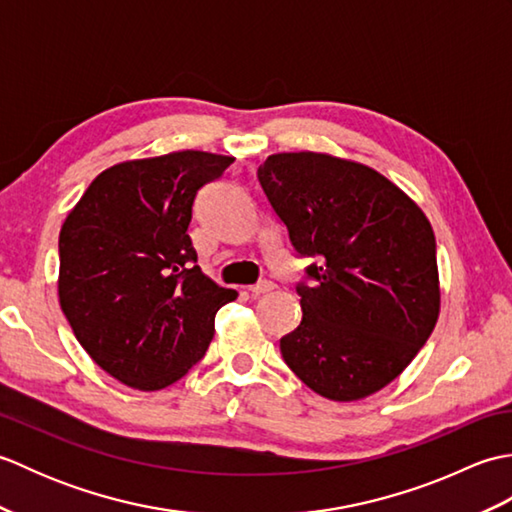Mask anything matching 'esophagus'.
Instances as JSON below:
<instances>
[{
	"mask_svg": "<svg viewBox=\"0 0 512 512\" xmlns=\"http://www.w3.org/2000/svg\"><path fill=\"white\" fill-rule=\"evenodd\" d=\"M248 290H250V295H253V297H259V295H264V292L275 290V284H273V281H259V284L250 286Z\"/></svg>",
	"mask_w": 512,
	"mask_h": 512,
	"instance_id": "esophagus-1",
	"label": "esophagus"
}]
</instances>
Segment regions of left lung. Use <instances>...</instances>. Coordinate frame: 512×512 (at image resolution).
Instances as JSON below:
<instances>
[{"label":"left lung","mask_w":512,"mask_h":512,"mask_svg":"<svg viewBox=\"0 0 512 512\" xmlns=\"http://www.w3.org/2000/svg\"><path fill=\"white\" fill-rule=\"evenodd\" d=\"M299 255L319 257L299 286L303 317L281 356L314 394L352 402L396 380L440 317L436 237L383 173L332 154L290 151L257 169Z\"/></svg>","instance_id":"left-lung-1"}]
</instances>
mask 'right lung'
<instances>
[{
	"label": "right lung",
	"mask_w": 512,
	"mask_h": 512,
	"mask_svg": "<svg viewBox=\"0 0 512 512\" xmlns=\"http://www.w3.org/2000/svg\"><path fill=\"white\" fill-rule=\"evenodd\" d=\"M233 156L184 149L101 171L59 233V306L92 361L158 391L200 361L215 314L237 299L193 266L195 193Z\"/></svg>",
	"instance_id": "right-lung-1"
}]
</instances>
